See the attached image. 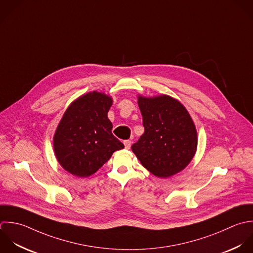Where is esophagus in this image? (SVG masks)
Returning <instances> with one entry per match:
<instances>
[{
	"label": "esophagus",
	"instance_id": "esophagus-1",
	"mask_svg": "<svg viewBox=\"0 0 253 253\" xmlns=\"http://www.w3.org/2000/svg\"><path fill=\"white\" fill-rule=\"evenodd\" d=\"M131 144H132V142H131L130 140H126V141H124V146H125V148H126V149H130Z\"/></svg>",
	"mask_w": 253,
	"mask_h": 253
}]
</instances>
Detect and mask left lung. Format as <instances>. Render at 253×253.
I'll use <instances>...</instances> for the list:
<instances>
[{"label": "left lung", "instance_id": "obj_1", "mask_svg": "<svg viewBox=\"0 0 253 253\" xmlns=\"http://www.w3.org/2000/svg\"><path fill=\"white\" fill-rule=\"evenodd\" d=\"M137 97L145 132L131 147L132 152L152 174L170 177L183 170L195 156V124L185 106L169 95Z\"/></svg>", "mask_w": 253, "mask_h": 253}]
</instances>
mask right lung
<instances>
[{"label": "right lung", "mask_w": 253, "mask_h": 253, "mask_svg": "<svg viewBox=\"0 0 253 253\" xmlns=\"http://www.w3.org/2000/svg\"><path fill=\"white\" fill-rule=\"evenodd\" d=\"M113 99L96 90L75 99L66 109L53 137L60 166L77 177L96 172L124 145L111 133L107 113Z\"/></svg>", "instance_id": "obj_1"}]
</instances>
